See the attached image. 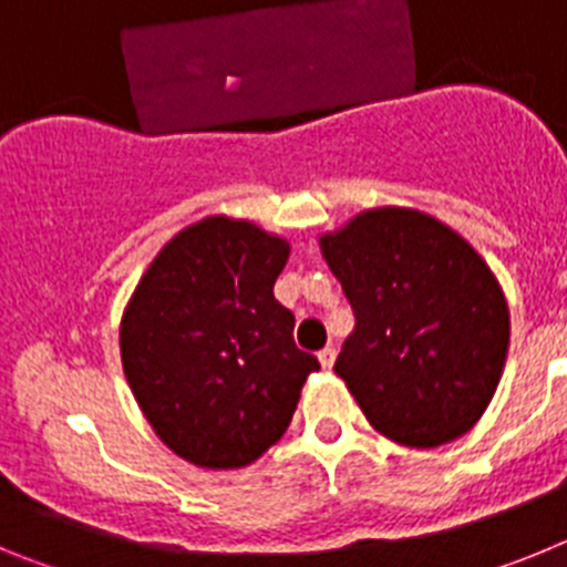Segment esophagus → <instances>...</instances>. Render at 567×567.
Segmentation results:
<instances>
[{
  "label": "esophagus",
  "instance_id": "1",
  "mask_svg": "<svg viewBox=\"0 0 567 567\" xmlns=\"http://www.w3.org/2000/svg\"><path fill=\"white\" fill-rule=\"evenodd\" d=\"M334 358H338V352H334L332 346H327V349H320V352H318V360H320V365H323V369H332Z\"/></svg>",
  "mask_w": 567,
  "mask_h": 567
}]
</instances>
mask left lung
Segmentation results:
<instances>
[{"label": "left lung", "mask_w": 567, "mask_h": 567, "mask_svg": "<svg viewBox=\"0 0 567 567\" xmlns=\"http://www.w3.org/2000/svg\"><path fill=\"white\" fill-rule=\"evenodd\" d=\"M352 303L334 372L394 443L434 449L483 417L508 354L497 278L454 229L414 209H369L320 238Z\"/></svg>", "instance_id": "1"}]
</instances>
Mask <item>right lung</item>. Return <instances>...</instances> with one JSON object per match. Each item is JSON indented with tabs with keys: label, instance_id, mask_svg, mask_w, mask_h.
<instances>
[{
	"label": "right lung",
	"instance_id": "right-lung-1",
	"mask_svg": "<svg viewBox=\"0 0 567 567\" xmlns=\"http://www.w3.org/2000/svg\"><path fill=\"white\" fill-rule=\"evenodd\" d=\"M289 244L207 218L175 235L122 318L124 378L153 432L204 468H240L278 443L320 363L275 300Z\"/></svg>",
	"mask_w": 567,
	"mask_h": 567
}]
</instances>
